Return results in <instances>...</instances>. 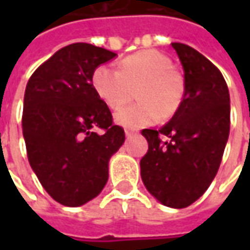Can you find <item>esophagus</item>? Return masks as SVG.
<instances>
[{"label": "esophagus", "mask_w": 250, "mask_h": 250, "mask_svg": "<svg viewBox=\"0 0 250 250\" xmlns=\"http://www.w3.org/2000/svg\"><path fill=\"white\" fill-rule=\"evenodd\" d=\"M133 133H135V130H129V129L125 130V135H126V138H130V136H132Z\"/></svg>", "instance_id": "34e87169"}]
</instances>
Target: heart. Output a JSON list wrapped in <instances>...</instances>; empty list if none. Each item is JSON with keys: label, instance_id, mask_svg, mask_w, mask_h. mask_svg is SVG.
I'll return each instance as SVG.
<instances>
[{"label": "heart", "instance_id": "obj_1", "mask_svg": "<svg viewBox=\"0 0 250 250\" xmlns=\"http://www.w3.org/2000/svg\"><path fill=\"white\" fill-rule=\"evenodd\" d=\"M167 55L156 50H143L125 57L120 66L104 63L94 69L91 84L96 94L107 107L117 110L136 87V104L115 114L121 126L136 129L161 118L172 117L185 96L182 75L171 68Z\"/></svg>", "mask_w": 250, "mask_h": 250}]
</instances>
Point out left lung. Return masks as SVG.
I'll use <instances>...</instances> for the list:
<instances>
[{
    "label": "left lung",
    "mask_w": 250,
    "mask_h": 250,
    "mask_svg": "<svg viewBox=\"0 0 250 250\" xmlns=\"http://www.w3.org/2000/svg\"><path fill=\"white\" fill-rule=\"evenodd\" d=\"M184 68L185 96L161 129H143L149 143L140 160L146 189L164 206L196 202L216 177L229 135V91L224 76L205 55L172 43Z\"/></svg>",
    "instance_id": "obj_1"
}]
</instances>
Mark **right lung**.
<instances>
[{
  "label": "right lung",
  "instance_id": "1",
  "mask_svg": "<svg viewBox=\"0 0 250 250\" xmlns=\"http://www.w3.org/2000/svg\"><path fill=\"white\" fill-rule=\"evenodd\" d=\"M115 55L87 43L69 44L26 84L22 129L27 159L47 193L63 206H82L100 193L111 156L125 142L124 128L112 122L91 84L94 69Z\"/></svg>",
  "mask_w": 250,
  "mask_h": 250
}]
</instances>
